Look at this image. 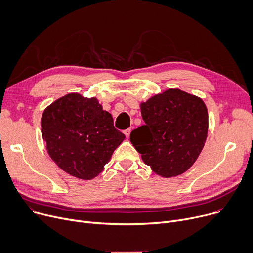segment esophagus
Wrapping results in <instances>:
<instances>
[{"label":"esophagus","mask_w":253,"mask_h":253,"mask_svg":"<svg viewBox=\"0 0 253 253\" xmlns=\"http://www.w3.org/2000/svg\"><path fill=\"white\" fill-rule=\"evenodd\" d=\"M130 131H131V129H130V128H126V130H124V132H125V135H126V138H128V137H129V135H130Z\"/></svg>","instance_id":"1"}]
</instances>
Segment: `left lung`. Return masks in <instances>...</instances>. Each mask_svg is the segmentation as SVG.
I'll return each instance as SVG.
<instances>
[{
	"label": "left lung",
	"instance_id": "obj_1",
	"mask_svg": "<svg viewBox=\"0 0 253 253\" xmlns=\"http://www.w3.org/2000/svg\"><path fill=\"white\" fill-rule=\"evenodd\" d=\"M145 125L130 132L143 161L158 175L188 170L201 153L209 131V113L199 97L169 88L141 103Z\"/></svg>",
	"mask_w": 253,
	"mask_h": 253
}]
</instances>
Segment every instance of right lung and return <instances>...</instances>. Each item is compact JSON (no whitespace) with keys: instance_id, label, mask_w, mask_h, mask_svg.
Returning <instances> with one entry per match:
<instances>
[{"instance_id":"obj_1","label":"right lung","mask_w":253,"mask_h":253,"mask_svg":"<svg viewBox=\"0 0 253 253\" xmlns=\"http://www.w3.org/2000/svg\"><path fill=\"white\" fill-rule=\"evenodd\" d=\"M41 126L52 160L81 180L96 177L126 138L97 98L78 93L54 101L43 110Z\"/></svg>"}]
</instances>
